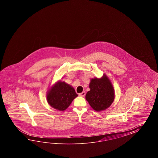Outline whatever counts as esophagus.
<instances>
[{"mask_svg": "<svg viewBox=\"0 0 158 158\" xmlns=\"http://www.w3.org/2000/svg\"><path fill=\"white\" fill-rule=\"evenodd\" d=\"M81 97H84L86 95V93L85 91H83L82 93H81L80 94H78Z\"/></svg>", "mask_w": 158, "mask_h": 158, "instance_id": "obj_1", "label": "esophagus"}]
</instances>
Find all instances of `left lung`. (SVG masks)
I'll return each instance as SVG.
<instances>
[{
	"label": "left lung",
	"instance_id": "8db88e82",
	"mask_svg": "<svg viewBox=\"0 0 158 158\" xmlns=\"http://www.w3.org/2000/svg\"><path fill=\"white\" fill-rule=\"evenodd\" d=\"M89 87L90 90L86 95V99L94 110H104L114 101V89L106 76L100 79H91Z\"/></svg>",
	"mask_w": 158,
	"mask_h": 158
}]
</instances>
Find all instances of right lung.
I'll use <instances>...</instances> for the list:
<instances>
[{"mask_svg":"<svg viewBox=\"0 0 158 158\" xmlns=\"http://www.w3.org/2000/svg\"><path fill=\"white\" fill-rule=\"evenodd\" d=\"M77 96L71 86L65 82L59 81L48 91L47 102L52 107L59 111H64Z\"/></svg>","mask_w":158,"mask_h":158,"instance_id":"1","label":"right lung"}]
</instances>
